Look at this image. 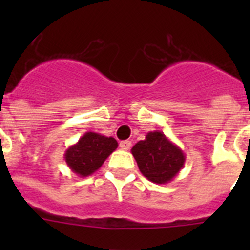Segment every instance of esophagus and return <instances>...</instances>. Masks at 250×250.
I'll return each mask as SVG.
<instances>
[{"label": "esophagus", "instance_id": "esophagus-1", "mask_svg": "<svg viewBox=\"0 0 250 250\" xmlns=\"http://www.w3.org/2000/svg\"><path fill=\"white\" fill-rule=\"evenodd\" d=\"M120 147L122 148V150H129L130 147H132V143H130L129 140H123V141H121L120 143Z\"/></svg>", "mask_w": 250, "mask_h": 250}]
</instances>
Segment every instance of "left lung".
Instances as JSON below:
<instances>
[{
    "mask_svg": "<svg viewBox=\"0 0 250 250\" xmlns=\"http://www.w3.org/2000/svg\"><path fill=\"white\" fill-rule=\"evenodd\" d=\"M141 174L155 184L172 181L183 169L186 156L180 147L172 143L162 132H148L145 139L132 147Z\"/></svg>",
    "mask_w": 250,
    "mask_h": 250,
    "instance_id": "left-lung-1",
    "label": "left lung"
}]
</instances>
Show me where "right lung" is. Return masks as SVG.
I'll return each instance as SVG.
<instances>
[{
    "instance_id": "add662e5",
    "label": "right lung",
    "mask_w": 250,
    "mask_h": 250,
    "mask_svg": "<svg viewBox=\"0 0 250 250\" xmlns=\"http://www.w3.org/2000/svg\"><path fill=\"white\" fill-rule=\"evenodd\" d=\"M117 146L118 143L115 138L87 132L65 151V162L78 176H89L102 167Z\"/></svg>"
}]
</instances>
